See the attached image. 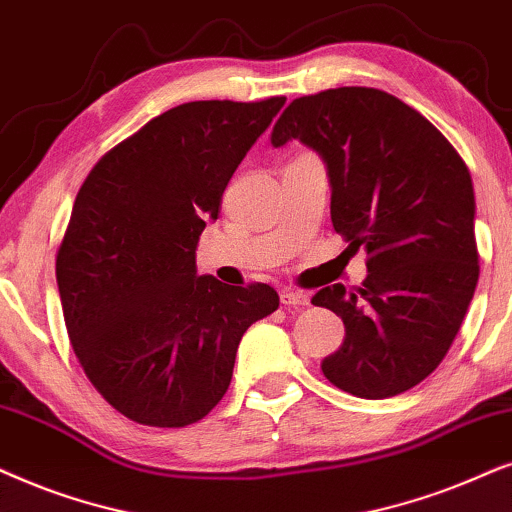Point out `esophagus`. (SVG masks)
Returning <instances> with one entry per match:
<instances>
[{
    "mask_svg": "<svg viewBox=\"0 0 512 512\" xmlns=\"http://www.w3.org/2000/svg\"><path fill=\"white\" fill-rule=\"evenodd\" d=\"M281 304H285V306H306V304H309V295H306V292H302V290L285 288V290H281Z\"/></svg>",
    "mask_w": 512,
    "mask_h": 512,
    "instance_id": "34e87169",
    "label": "esophagus"
}]
</instances>
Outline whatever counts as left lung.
<instances>
[{
	"label": "left lung",
	"mask_w": 512,
	"mask_h": 512,
	"mask_svg": "<svg viewBox=\"0 0 512 512\" xmlns=\"http://www.w3.org/2000/svg\"><path fill=\"white\" fill-rule=\"evenodd\" d=\"M290 140L323 156L332 227L367 252L360 288L335 283L311 299L346 332L320 370L358 398L410 391L447 356L478 285L466 161L417 109L365 86L292 100L271 145Z\"/></svg>",
	"instance_id": "8db88e82"
}]
</instances>
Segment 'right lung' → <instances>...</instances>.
Masks as SVG:
<instances>
[{"label":"right lung","mask_w":512,"mask_h":512,"mask_svg":"<svg viewBox=\"0 0 512 512\" xmlns=\"http://www.w3.org/2000/svg\"><path fill=\"white\" fill-rule=\"evenodd\" d=\"M283 95L196 100L102 154L56 255L72 349L114 410L142 426L196 424L220 403L243 332L278 309L267 283L196 276V245Z\"/></svg>","instance_id":"1"}]
</instances>
